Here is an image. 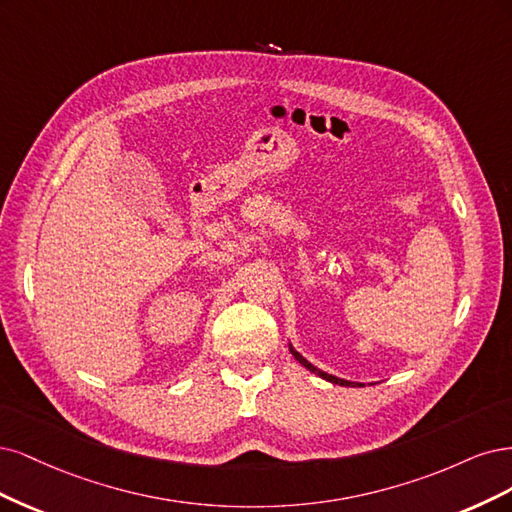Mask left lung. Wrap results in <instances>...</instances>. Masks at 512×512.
<instances>
[{
    "mask_svg": "<svg viewBox=\"0 0 512 512\" xmlns=\"http://www.w3.org/2000/svg\"><path fill=\"white\" fill-rule=\"evenodd\" d=\"M291 353H293V357L300 361V364L304 366V368H308L312 374H317V376H321V378H325V381H329V383H334V385H342V387H355V383H351V381H342V378H338V376H332V374H327V372H323V370H319V368H315L310 364V361H306L298 351L293 349L291 346Z\"/></svg>",
    "mask_w": 512,
    "mask_h": 512,
    "instance_id": "left-lung-1",
    "label": "left lung"
}]
</instances>
